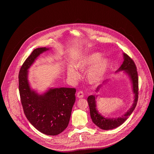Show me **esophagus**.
<instances>
[{
    "label": "esophagus",
    "mask_w": 154,
    "mask_h": 154,
    "mask_svg": "<svg viewBox=\"0 0 154 154\" xmlns=\"http://www.w3.org/2000/svg\"><path fill=\"white\" fill-rule=\"evenodd\" d=\"M77 96L78 98H82L84 97V93L82 91H79L77 94Z\"/></svg>",
    "instance_id": "obj_1"
}]
</instances>
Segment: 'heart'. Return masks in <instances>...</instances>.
Returning a JSON list of instances; mask_svg holds the SVG:
<instances>
[{
    "mask_svg": "<svg viewBox=\"0 0 154 154\" xmlns=\"http://www.w3.org/2000/svg\"><path fill=\"white\" fill-rule=\"evenodd\" d=\"M101 55L99 52H91L78 59L74 63V66L81 72L88 69L86 71L85 79L90 84H97L102 80L110 66L109 59ZM67 72L71 79H79V74L73 66H69Z\"/></svg>",
    "mask_w": 154,
    "mask_h": 154,
    "instance_id": "heart-1",
    "label": "heart"
}]
</instances>
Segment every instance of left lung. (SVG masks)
I'll return each instance as SVG.
<instances>
[{"label":"left lung","mask_w":154,"mask_h":154,"mask_svg":"<svg viewBox=\"0 0 154 154\" xmlns=\"http://www.w3.org/2000/svg\"><path fill=\"white\" fill-rule=\"evenodd\" d=\"M123 55L124 59V62L121 67L116 71V73L124 71L125 73L129 76L130 80L131 81L133 92L134 94V100L131 107L121 117L112 118L105 117L103 116L100 113H99L97 110L96 99L97 96H89L87 99L90 110V115L92 122L97 126L103 130L112 129L121 125L131 115L132 112L134 111L137 105L139 94V80L137 68L134 61L126 54L124 53ZM107 81H104L103 84H104V83L106 82ZM103 84L100 85L97 87L96 92L99 91V89L101 88V87H102Z\"/></svg>","instance_id":"obj_1"}]
</instances>
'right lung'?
Instances as JSON below:
<instances>
[{"mask_svg":"<svg viewBox=\"0 0 154 154\" xmlns=\"http://www.w3.org/2000/svg\"><path fill=\"white\" fill-rule=\"evenodd\" d=\"M49 48L34 50L21 67L19 91L25 115L30 123L43 134L55 136L67 127L75 100V88H50L43 94L31 89L28 69L37 57Z\"/></svg>","mask_w":154,"mask_h":154,"instance_id":"add662e5","label":"right lung"}]
</instances>
